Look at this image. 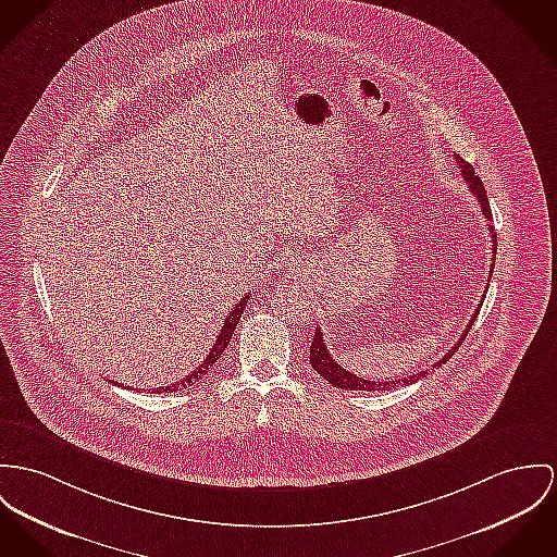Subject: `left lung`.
I'll return each mask as SVG.
<instances>
[{
    "label": "left lung",
    "instance_id": "obj_1",
    "mask_svg": "<svg viewBox=\"0 0 557 557\" xmlns=\"http://www.w3.org/2000/svg\"><path fill=\"white\" fill-rule=\"evenodd\" d=\"M456 161H458V165H460V170H462L465 180L469 182V188H471L472 195L476 197V201H479V206H481V212H483V215L490 220L487 228H490V235H492V269H494L498 242H496V233H494V226H492V222H494V220H492V210H490V201H487L485 186H483V182L479 180V175H474V170H472L471 163H467V161H465L462 157H458V154H456ZM490 277H492V271H490ZM485 293H487V290H485ZM481 305H483V299L479 300V305H476V309H474V313H472L471 322L467 324V329H465L462 337L458 339V343H456V345H454V347H451V349H449V351H447L438 362H434V367L445 364V362L454 356V351L460 347V343L467 339V335H469V331H471L472 324H474V320H476V315H479ZM309 362H311V367L318 371V375H322L329 384H333L335 387H343V389H367V392H375V389H392L394 385L413 384V382H418V380H422V377L430 375V371H420V373L409 375V377L398 380V382H369V380H364V377H356L354 373L345 371L342 364H337V360H333V356L329 354V349H326V345H324V337H322V331H320V329H315L313 342H311V347H309Z\"/></svg>",
    "mask_w": 557,
    "mask_h": 557
}]
</instances>
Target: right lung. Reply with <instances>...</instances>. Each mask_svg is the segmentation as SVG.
Returning <instances> with one entry per match:
<instances>
[{
    "label": "right lung",
    "instance_id": "1",
    "mask_svg": "<svg viewBox=\"0 0 557 557\" xmlns=\"http://www.w3.org/2000/svg\"><path fill=\"white\" fill-rule=\"evenodd\" d=\"M248 299H250V293H248L244 299L239 300V302H235V307L228 311V315H226V320H224V326L220 329V335H218V339H215L214 347L210 349V354L203 358V362H201L190 375L182 377V380L175 382V384L161 385V387H157V389H152V392H157V394H161V392H175V389H184V387H190L195 382H199V380L214 367L215 360L220 358V354L226 349V345H228L233 333H235V326H237V322H239V318H242V313H244V309H246ZM112 384H114V382H112Z\"/></svg>",
    "mask_w": 557,
    "mask_h": 557
}]
</instances>
